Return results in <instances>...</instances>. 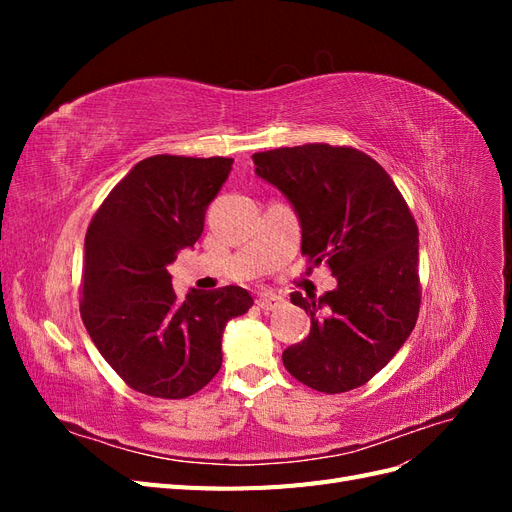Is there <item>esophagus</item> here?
<instances>
[{
	"label": "esophagus",
	"instance_id": "1",
	"mask_svg": "<svg viewBox=\"0 0 512 512\" xmlns=\"http://www.w3.org/2000/svg\"><path fill=\"white\" fill-rule=\"evenodd\" d=\"M256 303H258V307L267 309V312H273V309H277V307H282V305H284V299H282V297H277V294H273V292H260V294H258V299H256Z\"/></svg>",
	"mask_w": 512,
	"mask_h": 512
}]
</instances>
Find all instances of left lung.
<instances>
[{
	"label": "left lung",
	"instance_id": "8db88e82",
	"mask_svg": "<svg viewBox=\"0 0 512 512\" xmlns=\"http://www.w3.org/2000/svg\"><path fill=\"white\" fill-rule=\"evenodd\" d=\"M252 158L297 211L301 254L337 280L318 299L290 294L312 329L284 350V367L320 393L359 389L404 346L421 309L414 215L389 173L354 147L309 143Z\"/></svg>",
	"mask_w": 512,
	"mask_h": 512
}]
</instances>
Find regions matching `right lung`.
Wrapping results in <instances>:
<instances>
[{"instance_id":"1","label":"right lung","mask_w":512,"mask_h":512,"mask_svg":"<svg viewBox=\"0 0 512 512\" xmlns=\"http://www.w3.org/2000/svg\"><path fill=\"white\" fill-rule=\"evenodd\" d=\"M232 158L151 156L104 198L85 235L81 318L130 389L185 399L222 367L226 322L254 305L250 292L192 290L183 301L166 265L192 247Z\"/></svg>"}]
</instances>
